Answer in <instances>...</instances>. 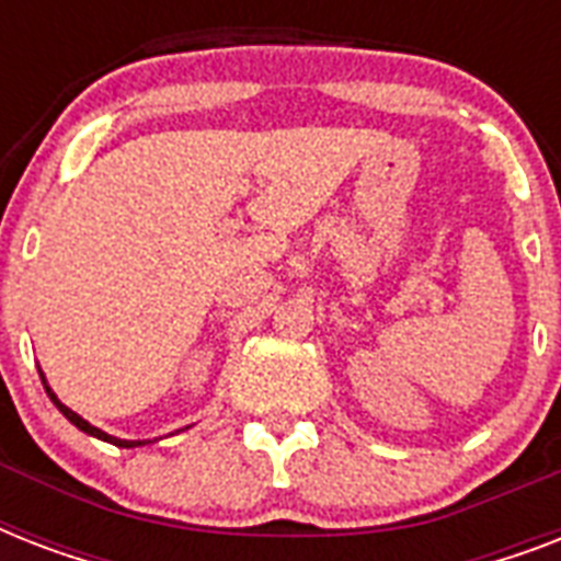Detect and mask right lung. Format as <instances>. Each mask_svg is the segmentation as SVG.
<instances>
[{
	"label": "right lung",
	"instance_id": "obj_1",
	"mask_svg": "<svg viewBox=\"0 0 561 561\" xmlns=\"http://www.w3.org/2000/svg\"><path fill=\"white\" fill-rule=\"evenodd\" d=\"M39 378H43V387H46L48 399L55 401V408L60 410V413H64V416L69 419V422H72L75 427H78V431H83V434H90V436H99V439H104V443L118 445V448H136V445H145V439H118V436H110V434H104V431H101V427L90 425V422H87V419L78 416V413H75V410H69V408H66V404H64V401L57 399L55 392H51V387H48V383H46V375L39 373Z\"/></svg>",
	"mask_w": 561,
	"mask_h": 561
}]
</instances>
